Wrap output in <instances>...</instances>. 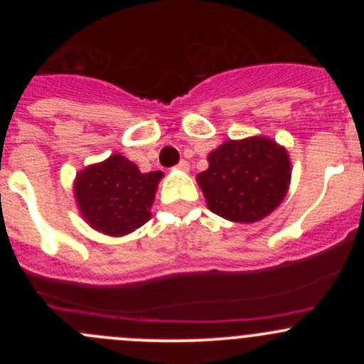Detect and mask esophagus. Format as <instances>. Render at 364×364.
<instances>
[{"label":"esophagus","mask_w":364,"mask_h":364,"mask_svg":"<svg viewBox=\"0 0 364 364\" xmlns=\"http://www.w3.org/2000/svg\"><path fill=\"white\" fill-rule=\"evenodd\" d=\"M176 167H178L179 171H188L190 164H188V161H186V160H181L178 165H176Z\"/></svg>","instance_id":"1"}]
</instances>
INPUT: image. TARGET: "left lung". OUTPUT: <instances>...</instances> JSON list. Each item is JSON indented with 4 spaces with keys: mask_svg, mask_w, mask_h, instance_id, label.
Returning <instances> with one entry per match:
<instances>
[{
    "mask_svg": "<svg viewBox=\"0 0 364 364\" xmlns=\"http://www.w3.org/2000/svg\"><path fill=\"white\" fill-rule=\"evenodd\" d=\"M208 160V171L197 176V183L208 208L230 222H257L287 193L291 161L287 151L269 139L227 141Z\"/></svg>",
    "mask_w": 364,
    "mask_h": 364,
    "instance_id": "left-lung-1",
    "label": "left lung"
}]
</instances>
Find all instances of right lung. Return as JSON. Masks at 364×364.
<instances>
[{
  "label": "right lung",
  "mask_w": 364,
  "mask_h": 364,
  "mask_svg": "<svg viewBox=\"0 0 364 364\" xmlns=\"http://www.w3.org/2000/svg\"><path fill=\"white\" fill-rule=\"evenodd\" d=\"M161 172L142 174L134 161L112 155L77 174L75 199L84 220L109 236H123L151 218Z\"/></svg>",
  "instance_id": "1"
}]
</instances>
